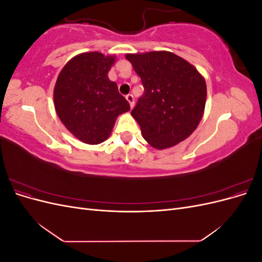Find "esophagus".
<instances>
[{"mask_svg":"<svg viewBox=\"0 0 262 262\" xmlns=\"http://www.w3.org/2000/svg\"><path fill=\"white\" fill-rule=\"evenodd\" d=\"M125 98H126V100L129 101L130 107L133 108V106H134V97H133V95H132V94H128V95H126V96H125Z\"/></svg>","mask_w":262,"mask_h":262,"instance_id":"obj_1","label":"esophagus"}]
</instances>
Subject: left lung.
I'll list each match as a JSON object with an SVG mask.
<instances>
[{
    "mask_svg": "<svg viewBox=\"0 0 262 262\" xmlns=\"http://www.w3.org/2000/svg\"><path fill=\"white\" fill-rule=\"evenodd\" d=\"M125 58L144 87L131 115L145 141L164 149L187 139L199 124L207 100L202 75L168 51L126 54Z\"/></svg>",
    "mask_w": 262,
    "mask_h": 262,
    "instance_id": "8db88e82",
    "label": "left lung"
}]
</instances>
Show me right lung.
I'll return each mask as SVG.
<instances>
[{
  "label": "right lung",
  "instance_id": "1",
  "mask_svg": "<svg viewBox=\"0 0 262 262\" xmlns=\"http://www.w3.org/2000/svg\"><path fill=\"white\" fill-rule=\"evenodd\" d=\"M115 57L86 52L71 59L54 86L55 112L67 129L87 144H99L112 133L119 115L130 104L108 72Z\"/></svg>",
  "mask_w": 262,
  "mask_h": 262
}]
</instances>
